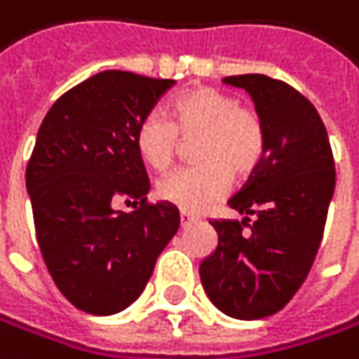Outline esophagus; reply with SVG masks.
Returning a JSON list of instances; mask_svg holds the SVG:
<instances>
[{
  "instance_id": "34e87169",
  "label": "esophagus",
  "mask_w": 359,
  "mask_h": 359,
  "mask_svg": "<svg viewBox=\"0 0 359 359\" xmlns=\"http://www.w3.org/2000/svg\"><path fill=\"white\" fill-rule=\"evenodd\" d=\"M198 219L194 217V215H189V213H181V226L185 228V226H191V224H196Z\"/></svg>"
}]
</instances>
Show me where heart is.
Segmentation results:
<instances>
[{"instance_id":"1","label":"heart","mask_w":359,"mask_h":359,"mask_svg":"<svg viewBox=\"0 0 359 359\" xmlns=\"http://www.w3.org/2000/svg\"><path fill=\"white\" fill-rule=\"evenodd\" d=\"M178 135L200 137L196 144L198 168L172 172L161 178L157 196L181 209L200 213L219 200L232 178H248L265 155V125L254 109L241 107L237 99L215 88L196 86L174 96L170 120L148 114L135 129V153L150 168H170Z\"/></svg>"}]
</instances>
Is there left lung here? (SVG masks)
<instances>
[{
  "label": "left lung",
  "instance_id": "obj_1",
  "mask_svg": "<svg viewBox=\"0 0 359 359\" xmlns=\"http://www.w3.org/2000/svg\"><path fill=\"white\" fill-rule=\"evenodd\" d=\"M265 125V157L228 200L241 219L211 222L217 248L200 263L204 293L241 321L276 314L293 299L319 252L336 187L325 125L295 88L267 75H234Z\"/></svg>",
  "mask_w": 359,
  "mask_h": 359
}]
</instances>
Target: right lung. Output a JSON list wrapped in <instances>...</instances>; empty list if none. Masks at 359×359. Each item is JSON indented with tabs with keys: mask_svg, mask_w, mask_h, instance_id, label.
<instances>
[{
	"mask_svg": "<svg viewBox=\"0 0 359 359\" xmlns=\"http://www.w3.org/2000/svg\"><path fill=\"white\" fill-rule=\"evenodd\" d=\"M172 79L96 73L47 111L25 172L45 265L75 308L109 316L146 288L181 217L168 202L144 204L150 183L135 129ZM127 197L140 209H113Z\"/></svg>",
	"mask_w": 359,
	"mask_h": 359,
	"instance_id": "obj_1",
	"label": "right lung"
}]
</instances>
